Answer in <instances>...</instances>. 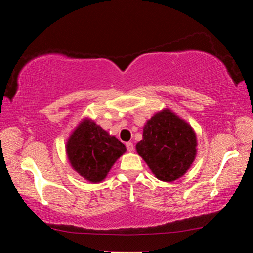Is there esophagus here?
Listing matches in <instances>:
<instances>
[{"label": "esophagus", "instance_id": "esophagus-1", "mask_svg": "<svg viewBox=\"0 0 253 253\" xmlns=\"http://www.w3.org/2000/svg\"><path fill=\"white\" fill-rule=\"evenodd\" d=\"M126 147L128 149V152H134V145H132V143L130 142L126 143Z\"/></svg>", "mask_w": 253, "mask_h": 253}]
</instances>
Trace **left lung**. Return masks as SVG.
Instances as JSON below:
<instances>
[{
  "label": "left lung",
  "instance_id": "left-lung-1",
  "mask_svg": "<svg viewBox=\"0 0 253 253\" xmlns=\"http://www.w3.org/2000/svg\"><path fill=\"white\" fill-rule=\"evenodd\" d=\"M196 147L193 128L169 108L148 119L143 128V139L136 144L137 153L155 177L168 183L187 172L195 160Z\"/></svg>",
  "mask_w": 253,
  "mask_h": 253
}]
</instances>
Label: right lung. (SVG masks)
Returning <instances> with one entry per match:
<instances>
[{"instance_id": "obj_1", "label": "right lung", "mask_w": 253, "mask_h": 253, "mask_svg": "<svg viewBox=\"0 0 253 253\" xmlns=\"http://www.w3.org/2000/svg\"><path fill=\"white\" fill-rule=\"evenodd\" d=\"M125 152V145L88 117L79 123L66 144L71 168L93 184L104 181L111 166Z\"/></svg>"}]
</instances>
